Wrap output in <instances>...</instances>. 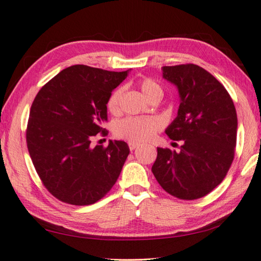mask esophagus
I'll list each match as a JSON object with an SVG mask.
<instances>
[{
  "label": "esophagus",
  "mask_w": 261,
  "mask_h": 261,
  "mask_svg": "<svg viewBox=\"0 0 261 261\" xmlns=\"http://www.w3.org/2000/svg\"><path fill=\"white\" fill-rule=\"evenodd\" d=\"M139 146V144H137V143H129V148H130V151H134L135 148H137Z\"/></svg>",
  "instance_id": "1"
}]
</instances>
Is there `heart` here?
Returning <instances> with one entry per match:
<instances>
[{"label": "heart", "instance_id": "obj_1", "mask_svg": "<svg viewBox=\"0 0 261 261\" xmlns=\"http://www.w3.org/2000/svg\"><path fill=\"white\" fill-rule=\"evenodd\" d=\"M137 85L148 100L160 98L163 94L162 87L151 78H141ZM122 88L118 87L112 92L107 100L109 113L118 114L121 110ZM162 127V122L156 117H125L115 123L114 132L118 138L129 140L131 143H143L152 139Z\"/></svg>", "mask_w": 261, "mask_h": 261}]
</instances>
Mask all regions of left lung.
Wrapping results in <instances>:
<instances>
[{
	"label": "left lung",
	"mask_w": 261,
	"mask_h": 261,
	"mask_svg": "<svg viewBox=\"0 0 261 261\" xmlns=\"http://www.w3.org/2000/svg\"><path fill=\"white\" fill-rule=\"evenodd\" d=\"M162 71L180 96L177 117L166 134L183 145L178 153L158 147L152 171L171 196L199 199L222 182L235 156V106L222 84L199 65H171Z\"/></svg>",
	"instance_id": "left-lung-1"
}]
</instances>
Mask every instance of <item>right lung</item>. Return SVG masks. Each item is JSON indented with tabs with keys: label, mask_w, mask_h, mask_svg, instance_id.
<instances>
[{
	"label": "right lung",
	"mask_w": 261,
	"mask_h": 261,
	"mask_svg": "<svg viewBox=\"0 0 261 261\" xmlns=\"http://www.w3.org/2000/svg\"><path fill=\"white\" fill-rule=\"evenodd\" d=\"M127 71L77 64L45 84L30 110L26 143L42 184L65 204H94L116 183L130 149L125 141L91 147L105 137L107 100Z\"/></svg>",
	"instance_id": "obj_1"
}]
</instances>
